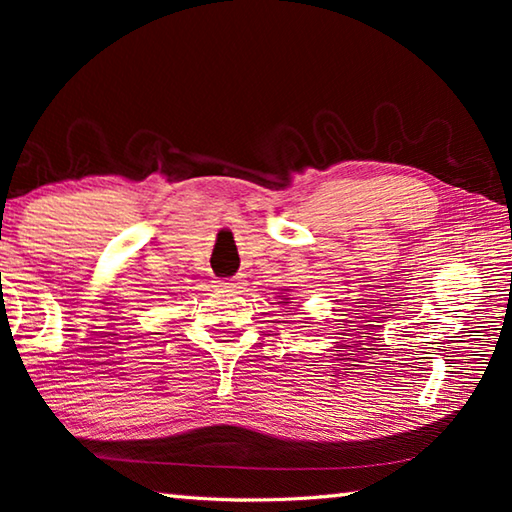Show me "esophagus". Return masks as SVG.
Returning <instances> with one entry per match:
<instances>
[{
  "instance_id": "obj_1",
  "label": "esophagus",
  "mask_w": 512,
  "mask_h": 512,
  "mask_svg": "<svg viewBox=\"0 0 512 512\" xmlns=\"http://www.w3.org/2000/svg\"><path fill=\"white\" fill-rule=\"evenodd\" d=\"M241 277H230V280H216V287L223 289V291H237L241 289Z\"/></svg>"
}]
</instances>
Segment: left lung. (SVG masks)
I'll return each instance as SVG.
<instances>
[{
    "mask_svg": "<svg viewBox=\"0 0 512 512\" xmlns=\"http://www.w3.org/2000/svg\"><path fill=\"white\" fill-rule=\"evenodd\" d=\"M280 298H282V300H289V298H284V296H280Z\"/></svg>",
    "mask_w": 512,
    "mask_h": 512,
    "instance_id": "1",
    "label": "left lung"
}]
</instances>
